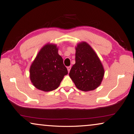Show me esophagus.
<instances>
[{
	"label": "esophagus",
	"mask_w": 134,
	"mask_h": 134,
	"mask_svg": "<svg viewBox=\"0 0 134 134\" xmlns=\"http://www.w3.org/2000/svg\"><path fill=\"white\" fill-rule=\"evenodd\" d=\"M67 69H68V72H69L70 70H71V66H68V67H67Z\"/></svg>",
	"instance_id": "obj_1"
}]
</instances>
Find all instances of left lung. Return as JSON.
I'll use <instances>...</instances> for the list:
<instances>
[{
	"instance_id": "8db88e82",
	"label": "left lung",
	"mask_w": 134,
	"mask_h": 134,
	"mask_svg": "<svg viewBox=\"0 0 134 134\" xmlns=\"http://www.w3.org/2000/svg\"><path fill=\"white\" fill-rule=\"evenodd\" d=\"M104 68L92 47L81 42L75 47V63L71 69L69 77L78 89L84 92L96 89L100 85Z\"/></svg>"
}]
</instances>
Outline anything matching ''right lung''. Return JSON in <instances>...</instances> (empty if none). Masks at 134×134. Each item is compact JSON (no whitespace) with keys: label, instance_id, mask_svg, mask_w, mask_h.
Segmentation results:
<instances>
[{"label":"right lung","instance_id":"right-lung-1","mask_svg":"<svg viewBox=\"0 0 134 134\" xmlns=\"http://www.w3.org/2000/svg\"><path fill=\"white\" fill-rule=\"evenodd\" d=\"M56 44L48 43L37 54L30 67V80L35 87L50 92L60 86L68 70L58 53Z\"/></svg>","mask_w":134,"mask_h":134}]
</instances>
